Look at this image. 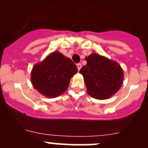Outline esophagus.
<instances>
[{
	"mask_svg": "<svg viewBox=\"0 0 148 148\" xmlns=\"http://www.w3.org/2000/svg\"><path fill=\"white\" fill-rule=\"evenodd\" d=\"M82 64H80V63H79V64H77V68H78V70H80L81 68H82Z\"/></svg>",
	"mask_w": 148,
	"mask_h": 148,
	"instance_id": "obj_1",
	"label": "esophagus"
}]
</instances>
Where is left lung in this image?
Instances as JSON below:
<instances>
[{"label": "left lung", "mask_w": 148, "mask_h": 148, "mask_svg": "<svg viewBox=\"0 0 148 148\" xmlns=\"http://www.w3.org/2000/svg\"><path fill=\"white\" fill-rule=\"evenodd\" d=\"M87 64L82 66L87 92L97 99H106L114 95L122 84L124 73L118 63L96 53L85 58Z\"/></svg>", "instance_id": "1"}]
</instances>
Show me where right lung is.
I'll list each match as a JSON object with an SVG mask.
<instances>
[{"instance_id":"add662e5","label":"right lung","mask_w":148,"mask_h":148,"mask_svg":"<svg viewBox=\"0 0 148 148\" xmlns=\"http://www.w3.org/2000/svg\"><path fill=\"white\" fill-rule=\"evenodd\" d=\"M76 65L58 52L35 65L31 73L34 87L47 97H57L67 89L70 79L77 73Z\"/></svg>"}]
</instances>
